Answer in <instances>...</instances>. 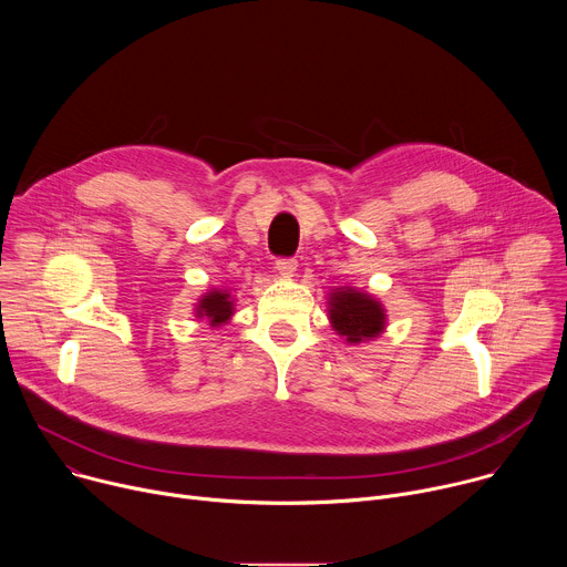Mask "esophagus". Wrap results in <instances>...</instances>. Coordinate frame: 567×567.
<instances>
[{
  "label": "esophagus",
  "mask_w": 567,
  "mask_h": 567,
  "mask_svg": "<svg viewBox=\"0 0 567 567\" xmlns=\"http://www.w3.org/2000/svg\"><path fill=\"white\" fill-rule=\"evenodd\" d=\"M298 269V262L293 258H280L276 260V271L282 276V278H291Z\"/></svg>",
  "instance_id": "1"
}]
</instances>
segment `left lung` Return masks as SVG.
<instances>
[{
  "mask_svg": "<svg viewBox=\"0 0 567 567\" xmlns=\"http://www.w3.org/2000/svg\"><path fill=\"white\" fill-rule=\"evenodd\" d=\"M328 311L334 332L350 346L372 341L385 328V309L381 302L352 287L334 289L328 300Z\"/></svg>",
  "mask_w": 567,
  "mask_h": 567,
  "instance_id": "left-lung-1",
  "label": "left lung"
}]
</instances>
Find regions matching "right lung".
<instances>
[{
	"label": "right lung",
	"mask_w": 567,
	"mask_h": 567,
	"mask_svg": "<svg viewBox=\"0 0 567 567\" xmlns=\"http://www.w3.org/2000/svg\"><path fill=\"white\" fill-rule=\"evenodd\" d=\"M195 316L197 318H206L213 328L224 326V322L230 320L235 307H233V298L226 289H213L208 293H204L195 307Z\"/></svg>",
	"instance_id": "add662e5"
}]
</instances>
